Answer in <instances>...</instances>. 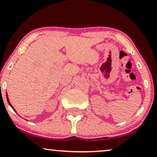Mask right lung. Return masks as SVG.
<instances>
[{
  "instance_id": "obj_1",
  "label": "right lung",
  "mask_w": 157,
  "mask_h": 157,
  "mask_svg": "<svg viewBox=\"0 0 157 157\" xmlns=\"http://www.w3.org/2000/svg\"><path fill=\"white\" fill-rule=\"evenodd\" d=\"M6 98H7V101H8V102H9V105H10V106H11V107H12V109H13L15 111V109H13V107L12 106V105H11V103H10V102H9V98H8V95H7V93H6Z\"/></svg>"
}]
</instances>
